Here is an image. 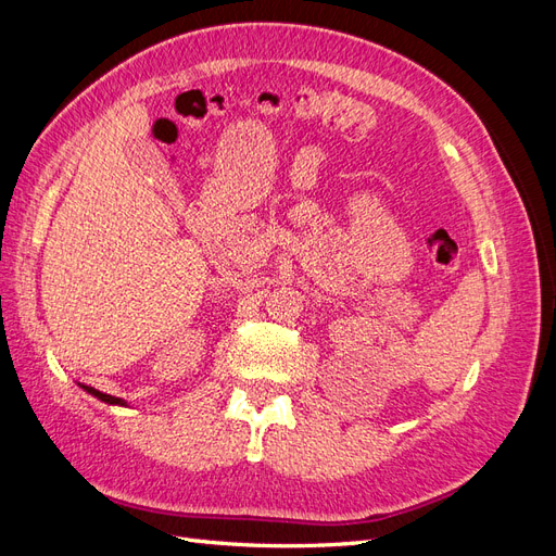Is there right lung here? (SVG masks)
<instances>
[{"label": "right lung", "instance_id": "right-lung-1", "mask_svg": "<svg viewBox=\"0 0 556 556\" xmlns=\"http://www.w3.org/2000/svg\"><path fill=\"white\" fill-rule=\"evenodd\" d=\"M83 390H86L88 394H92V396H97L99 401H104V403H111V406H125V401L123 399H117V396H111V394H104V392H99V390H94V387H88V384H80Z\"/></svg>", "mask_w": 556, "mask_h": 556}]
</instances>
